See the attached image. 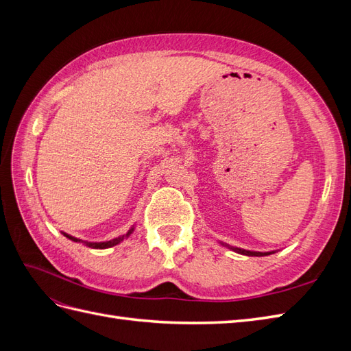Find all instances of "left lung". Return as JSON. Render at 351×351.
Instances as JSON below:
<instances>
[{
    "label": "left lung",
    "instance_id": "8db88e82",
    "mask_svg": "<svg viewBox=\"0 0 351 351\" xmlns=\"http://www.w3.org/2000/svg\"><path fill=\"white\" fill-rule=\"evenodd\" d=\"M224 244V243H221ZM224 246H227V244H224ZM228 249L234 250L240 254H246V256H268V254H272L274 252H253V250H246V249H240V247H231V246H227Z\"/></svg>",
    "mask_w": 351,
    "mask_h": 351
}]
</instances>
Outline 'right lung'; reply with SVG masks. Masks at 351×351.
Here are the masks:
<instances>
[{
    "label": "right lung",
    "instance_id": "1",
    "mask_svg": "<svg viewBox=\"0 0 351 351\" xmlns=\"http://www.w3.org/2000/svg\"><path fill=\"white\" fill-rule=\"evenodd\" d=\"M133 231H134V226H133L129 231H127L125 234H123V236H120V237H117V239H112V240H108V241H83V240H80V239H76V237H73V236L67 234V232H62V234H64L67 239H70V240H73V241L86 244L88 247H92V249H108V247L115 246V244L121 243L124 239L129 237Z\"/></svg>",
    "mask_w": 351,
    "mask_h": 351
}]
</instances>
